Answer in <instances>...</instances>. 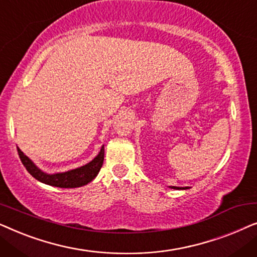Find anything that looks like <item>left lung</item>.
<instances>
[{
	"label": "left lung",
	"mask_w": 257,
	"mask_h": 257,
	"mask_svg": "<svg viewBox=\"0 0 257 257\" xmlns=\"http://www.w3.org/2000/svg\"><path fill=\"white\" fill-rule=\"evenodd\" d=\"M172 188H174V189H185V188H180V187H172ZM187 188V187H186Z\"/></svg>",
	"instance_id": "left-lung-1"
}]
</instances>
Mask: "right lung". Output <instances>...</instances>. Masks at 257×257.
I'll use <instances>...</instances> for the list:
<instances>
[{
    "mask_svg": "<svg viewBox=\"0 0 257 257\" xmlns=\"http://www.w3.org/2000/svg\"><path fill=\"white\" fill-rule=\"evenodd\" d=\"M17 152H19L20 159L22 161L23 166L26 170L36 179V180L43 182V184L55 186L59 188H76L80 187L89 184L92 181L97 174L99 173L101 166L104 163V146L101 147L100 152L98 156L94 158L92 161L86 164L85 166H82L76 170L64 172V173H56V174H47L42 172L40 168L35 166L33 161L17 147Z\"/></svg>",
    "mask_w": 257,
    "mask_h": 257,
    "instance_id": "add662e5",
    "label": "right lung"
}]
</instances>
